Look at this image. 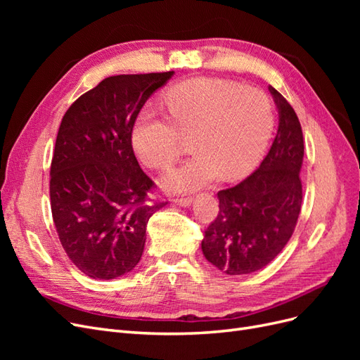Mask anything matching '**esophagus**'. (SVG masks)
I'll list each match as a JSON object with an SVG mask.
<instances>
[{"mask_svg":"<svg viewBox=\"0 0 360 360\" xmlns=\"http://www.w3.org/2000/svg\"><path fill=\"white\" fill-rule=\"evenodd\" d=\"M174 202L180 207H189L192 204V198H177V200H174Z\"/></svg>","mask_w":360,"mask_h":360,"instance_id":"34e87169","label":"esophagus"}]
</instances>
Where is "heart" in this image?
<instances>
[{
	"mask_svg": "<svg viewBox=\"0 0 360 360\" xmlns=\"http://www.w3.org/2000/svg\"><path fill=\"white\" fill-rule=\"evenodd\" d=\"M168 117L141 111L132 127V146L144 165L162 169L191 136L193 156L169 169L160 186L171 193L198 191L219 180L243 177L263 156L274 129V105L252 86L225 79L195 78L167 93Z\"/></svg>",
	"mask_w": 360,
	"mask_h": 360,
	"instance_id": "heart-1",
	"label": "heart"
}]
</instances>
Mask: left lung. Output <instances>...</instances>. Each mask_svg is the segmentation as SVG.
<instances>
[{"label": "left lung", "instance_id": "left-lung-1", "mask_svg": "<svg viewBox=\"0 0 360 360\" xmlns=\"http://www.w3.org/2000/svg\"><path fill=\"white\" fill-rule=\"evenodd\" d=\"M279 124L274 144L258 169L237 186L217 192L219 214L205 230V259L226 275H248L266 267L285 248L302 209L300 122L274 86Z\"/></svg>", "mask_w": 360, "mask_h": 360}]
</instances>
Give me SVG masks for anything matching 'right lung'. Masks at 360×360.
Returning <instances> with one entry per match:
<instances>
[{
	"mask_svg": "<svg viewBox=\"0 0 360 360\" xmlns=\"http://www.w3.org/2000/svg\"><path fill=\"white\" fill-rule=\"evenodd\" d=\"M174 72L110 76L64 114L51 163V210L72 263L93 279L132 271L146 245L155 188L139 168L132 127L141 108Z\"/></svg>",
	"mask_w": 360,
	"mask_h": 360,
	"instance_id": "add662e5",
	"label": "right lung"
}]
</instances>
